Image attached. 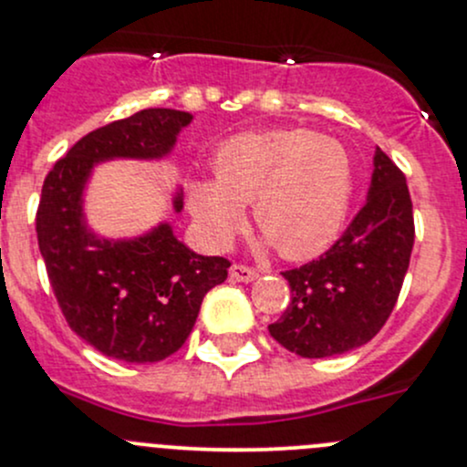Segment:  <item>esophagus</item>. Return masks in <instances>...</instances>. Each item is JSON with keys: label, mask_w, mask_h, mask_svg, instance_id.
Returning a JSON list of instances; mask_svg holds the SVG:
<instances>
[{"label": "esophagus", "mask_w": 467, "mask_h": 467, "mask_svg": "<svg viewBox=\"0 0 467 467\" xmlns=\"http://www.w3.org/2000/svg\"><path fill=\"white\" fill-rule=\"evenodd\" d=\"M230 276H233L234 281H244V284H250V281L257 279L259 273L254 268H248V265L234 264L233 268H230Z\"/></svg>", "instance_id": "34e87169"}]
</instances>
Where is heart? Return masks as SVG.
Listing matches in <instances>:
<instances>
[{"label":"heart","mask_w":467,"mask_h":467,"mask_svg":"<svg viewBox=\"0 0 467 467\" xmlns=\"http://www.w3.org/2000/svg\"><path fill=\"white\" fill-rule=\"evenodd\" d=\"M213 172L188 183V206L208 242L228 245L253 203L261 242L288 259L317 257L335 242L355 188L346 146L306 128L230 137L214 152Z\"/></svg>","instance_id":"b5f03b06"}]
</instances>
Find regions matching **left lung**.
<instances>
[{"mask_svg":"<svg viewBox=\"0 0 467 467\" xmlns=\"http://www.w3.org/2000/svg\"><path fill=\"white\" fill-rule=\"evenodd\" d=\"M414 245L406 175L381 148L375 150L366 206L327 253L281 273L292 301L270 335L306 358L343 355L381 330L401 292Z\"/></svg>","mask_w":467,"mask_h":467,"instance_id":"1","label":"left lung"}]
</instances>
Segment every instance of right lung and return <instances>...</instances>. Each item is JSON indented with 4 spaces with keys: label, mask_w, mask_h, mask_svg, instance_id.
<instances>
[{
    "label": "right lung",
    "mask_w": 467,
    "mask_h": 467,
    "mask_svg": "<svg viewBox=\"0 0 467 467\" xmlns=\"http://www.w3.org/2000/svg\"><path fill=\"white\" fill-rule=\"evenodd\" d=\"M191 121L183 110H140L81 137L44 179L35 222L59 308L77 337L119 361L155 363L177 352L230 261L192 253L171 223L132 239L99 237L86 222V183L101 161L166 157ZM172 208L182 213V191Z\"/></svg>",
    "instance_id": "right-lung-1"
}]
</instances>
